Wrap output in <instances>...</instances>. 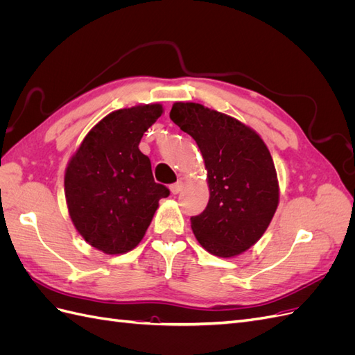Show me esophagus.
Listing matches in <instances>:
<instances>
[{"mask_svg":"<svg viewBox=\"0 0 355 355\" xmlns=\"http://www.w3.org/2000/svg\"><path fill=\"white\" fill-rule=\"evenodd\" d=\"M182 189H184V184H182L180 180L176 182V184H173V185H170V191H171V194H173V196L179 194Z\"/></svg>","mask_w":355,"mask_h":355,"instance_id":"obj_1","label":"esophagus"}]
</instances>
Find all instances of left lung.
<instances>
[{
	"instance_id": "obj_1",
	"label": "left lung",
	"mask_w": 355,
	"mask_h": 355,
	"mask_svg": "<svg viewBox=\"0 0 355 355\" xmlns=\"http://www.w3.org/2000/svg\"><path fill=\"white\" fill-rule=\"evenodd\" d=\"M171 121L197 142L207 170L210 198L191 218L209 253L234 257L257 243L274 218L280 188L270 149L237 118L194 102H175Z\"/></svg>"
}]
</instances>
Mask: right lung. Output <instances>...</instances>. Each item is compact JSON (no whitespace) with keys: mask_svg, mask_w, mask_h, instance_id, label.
I'll use <instances>...</instances> for the list:
<instances>
[{"mask_svg":"<svg viewBox=\"0 0 355 355\" xmlns=\"http://www.w3.org/2000/svg\"><path fill=\"white\" fill-rule=\"evenodd\" d=\"M148 103L106 115L85 135L65 170V197L75 230L106 254L133 250L170 191L154 180L139 151L144 133L163 115Z\"/></svg>","mask_w":355,"mask_h":355,"instance_id":"obj_1","label":"right lung"}]
</instances>
